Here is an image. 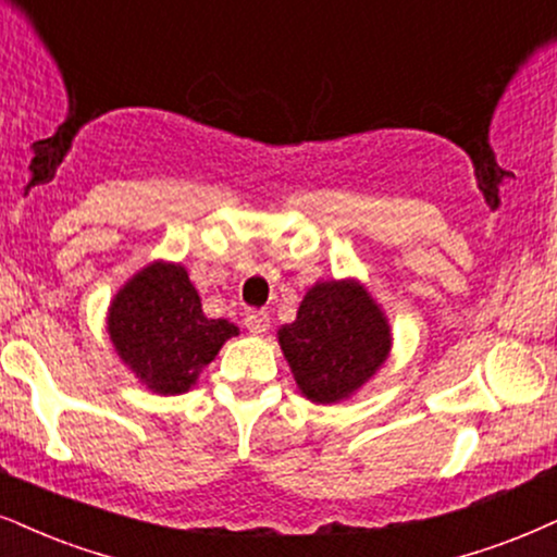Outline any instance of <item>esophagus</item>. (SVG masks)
I'll return each instance as SVG.
<instances>
[{"label":"esophagus","mask_w":557,"mask_h":557,"mask_svg":"<svg viewBox=\"0 0 557 557\" xmlns=\"http://www.w3.org/2000/svg\"><path fill=\"white\" fill-rule=\"evenodd\" d=\"M245 327L250 331L252 335H263L268 333V327H271V318H268L265 312H247L245 314Z\"/></svg>","instance_id":"esophagus-1"}]
</instances>
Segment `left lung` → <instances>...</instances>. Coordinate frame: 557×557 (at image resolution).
Masks as SVG:
<instances>
[{"label":"left lung","instance_id":"left-lung-1","mask_svg":"<svg viewBox=\"0 0 557 557\" xmlns=\"http://www.w3.org/2000/svg\"><path fill=\"white\" fill-rule=\"evenodd\" d=\"M301 395L335 403L359 389L389 354V325L356 281L314 284L297 320L278 331Z\"/></svg>","mask_w":557,"mask_h":557}]
</instances>
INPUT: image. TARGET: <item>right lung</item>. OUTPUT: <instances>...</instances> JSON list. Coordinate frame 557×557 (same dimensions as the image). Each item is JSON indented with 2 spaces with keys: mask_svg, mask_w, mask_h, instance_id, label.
Returning a JSON list of instances; mask_svg holds the SVG:
<instances>
[{
  "mask_svg": "<svg viewBox=\"0 0 557 557\" xmlns=\"http://www.w3.org/2000/svg\"><path fill=\"white\" fill-rule=\"evenodd\" d=\"M108 333L132 372L160 395L190 389L222 343L230 320H209L183 265L152 263L115 294Z\"/></svg>",
  "mask_w": 557,
  "mask_h": 557,
  "instance_id": "right-lung-1",
  "label": "right lung"
}]
</instances>
